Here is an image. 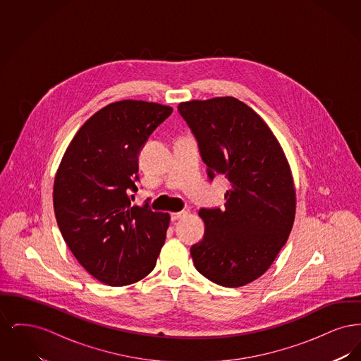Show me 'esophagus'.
Instances as JSON below:
<instances>
[{
    "label": "esophagus",
    "mask_w": 361,
    "mask_h": 361,
    "mask_svg": "<svg viewBox=\"0 0 361 361\" xmlns=\"http://www.w3.org/2000/svg\"><path fill=\"white\" fill-rule=\"evenodd\" d=\"M184 216H187V211H180V212H172V214H171V219H172V222L180 221V219H181V218H184Z\"/></svg>",
    "instance_id": "34e87169"
}]
</instances>
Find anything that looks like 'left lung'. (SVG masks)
Instances as JSON below:
<instances>
[{"label": "left lung", "instance_id": "8db88e82", "mask_svg": "<svg viewBox=\"0 0 361 361\" xmlns=\"http://www.w3.org/2000/svg\"><path fill=\"white\" fill-rule=\"evenodd\" d=\"M197 140L209 180L230 183L224 208H202L206 231L190 247L195 268L224 287L264 275L286 245L296 196L286 154L267 123L235 97L178 104Z\"/></svg>", "mask_w": 361, "mask_h": 361}]
</instances>
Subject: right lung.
<instances>
[{"label":"right lung","mask_w":361,"mask_h":361,"mask_svg":"<svg viewBox=\"0 0 361 361\" xmlns=\"http://www.w3.org/2000/svg\"><path fill=\"white\" fill-rule=\"evenodd\" d=\"M172 106L140 100L109 104L70 142L54 181L62 237L86 272L112 287L137 283L154 269L169 214L133 206L137 155Z\"/></svg>","instance_id":"add662e5"}]
</instances>
